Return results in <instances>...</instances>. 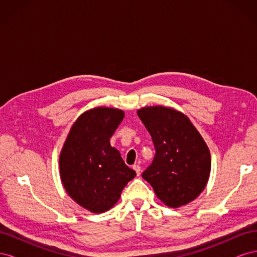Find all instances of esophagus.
Instances as JSON below:
<instances>
[{
	"label": "esophagus",
	"mask_w": 257,
	"mask_h": 257,
	"mask_svg": "<svg viewBox=\"0 0 257 257\" xmlns=\"http://www.w3.org/2000/svg\"><path fill=\"white\" fill-rule=\"evenodd\" d=\"M133 169L136 172V175H137V176L141 175V172H142V167H141V166H139V165H134V166H133Z\"/></svg>",
	"instance_id": "1"
}]
</instances>
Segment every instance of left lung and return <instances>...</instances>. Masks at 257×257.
Wrapping results in <instances>:
<instances>
[{"label":"left lung","mask_w":257,"mask_h":257,"mask_svg":"<svg viewBox=\"0 0 257 257\" xmlns=\"http://www.w3.org/2000/svg\"><path fill=\"white\" fill-rule=\"evenodd\" d=\"M155 148L152 164L143 173L162 203L179 208L197 198L206 188L211 155L188 115L166 106L137 110Z\"/></svg>","instance_id":"1"}]
</instances>
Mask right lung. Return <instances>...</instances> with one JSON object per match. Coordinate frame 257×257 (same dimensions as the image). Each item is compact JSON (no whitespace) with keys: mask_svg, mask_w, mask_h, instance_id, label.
Returning a JSON list of instances; mask_svg holds the SVG:
<instances>
[{"mask_svg":"<svg viewBox=\"0 0 257 257\" xmlns=\"http://www.w3.org/2000/svg\"><path fill=\"white\" fill-rule=\"evenodd\" d=\"M123 118L124 111L118 108H91L74 122L61 150V182L69 197L90 212L111 209L136 176L110 145Z\"/></svg>","mask_w":257,"mask_h":257,"instance_id":"add662e5","label":"right lung"}]
</instances>
